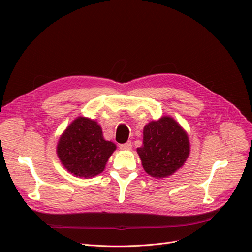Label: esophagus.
<instances>
[{
	"instance_id": "34e87169",
	"label": "esophagus",
	"mask_w": 252,
	"mask_h": 252,
	"mask_svg": "<svg viewBox=\"0 0 252 252\" xmlns=\"http://www.w3.org/2000/svg\"><path fill=\"white\" fill-rule=\"evenodd\" d=\"M119 149L120 150H131L132 149V142L127 141L126 143H121V144H119Z\"/></svg>"
}]
</instances>
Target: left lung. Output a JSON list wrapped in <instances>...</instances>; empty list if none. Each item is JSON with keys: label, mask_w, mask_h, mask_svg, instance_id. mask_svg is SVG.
Returning <instances> with one entry per match:
<instances>
[{"label": "left lung", "mask_w": 252, "mask_h": 252, "mask_svg": "<svg viewBox=\"0 0 252 252\" xmlns=\"http://www.w3.org/2000/svg\"><path fill=\"white\" fill-rule=\"evenodd\" d=\"M145 172L164 178L180 168L189 155V137L170 117L152 121L143 128V145L137 149Z\"/></svg>", "instance_id": "obj_1"}]
</instances>
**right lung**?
Instances as JSON below:
<instances>
[{"instance_id": "right-lung-1", "label": "right lung", "mask_w": 252, "mask_h": 252, "mask_svg": "<svg viewBox=\"0 0 252 252\" xmlns=\"http://www.w3.org/2000/svg\"><path fill=\"white\" fill-rule=\"evenodd\" d=\"M116 145L105 141L96 121L78 117L60 138L58 155L63 166L75 176L91 178L100 174Z\"/></svg>"}]
</instances>
